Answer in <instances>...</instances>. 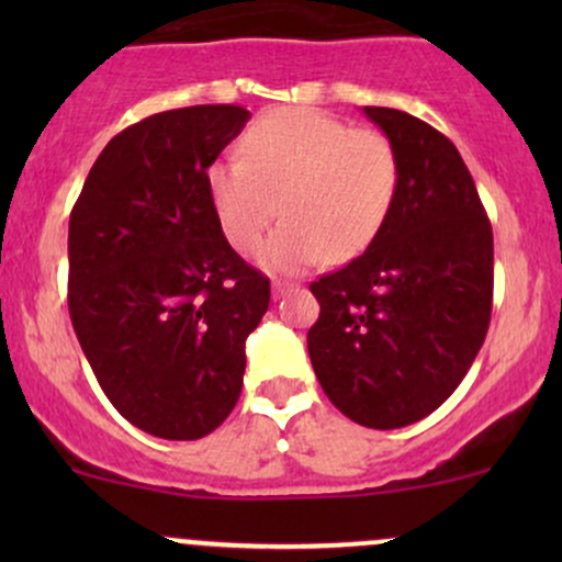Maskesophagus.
Segmentation results:
<instances>
[{
    "instance_id": "obj_1",
    "label": "esophagus",
    "mask_w": 562,
    "mask_h": 562,
    "mask_svg": "<svg viewBox=\"0 0 562 562\" xmlns=\"http://www.w3.org/2000/svg\"><path fill=\"white\" fill-rule=\"evenodd\" d=\"M288 290H293V282H288V280H274V282H272L274 299H282V295H285Z\"/></svg>"
}]
</instances>
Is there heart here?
Masks as SVG:
<instances>
[{
    "label": "heart",
    "mask_w": 562,
    "mask_h": 562,
    "mask_svg": "<svg viewBox=\"0 0 562 562\" xmlns=\"http://www.w3.org/2000/svg\"><path fill=\"white\" fill-rule=\"evenodd\" d=\"M240 153L205 171L211 205L240 254L261 243L277 214L285 216L261 254L277 272H299L327 256H359L396 200L398 156L391 139L314 108L263 113L245 132Z\"/></svg>",
    "instance_id": "obj_1"
}]
</instances>
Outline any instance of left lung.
<instances>
[{
  "label": "left lung",
  "mask_w": 562,
  "mask_h": 562,
  "mask_svg": "<svg viewBox=\"0 0 562 562\" xmlns=\"http://www.w3.org/2000/svg\"><path fill=\"white\" fill-rule=\"evenodd\" d=\"M398 156L389 218L359 259L312 282L319 319L306 335L322 391L375 430L438 409L486 338L494 237L457 147L415 115L364 108Z\"/></svg>",
  "instance_id": "1"
}]
</instances>
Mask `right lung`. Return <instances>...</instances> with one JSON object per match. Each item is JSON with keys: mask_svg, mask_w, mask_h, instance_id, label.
<instances>
[{"mask_svg": "<svg viewBox=\"0 0 562 562\" xmlns=\"http://www.w3.org/2000/svg\"><path fill=\"white\" fill-rule=\"evenodd\" d=\"M240 105H192L124 128L68 224V312L97 383L128 423L195 441L243 389L245 338L269 280L232 250L205 171L243 132Z\"/></svg>", "mask_w": 562, "mask_h": 562, "instance_id": "right-lung-1", "label": "right lung"}]
</instances>
